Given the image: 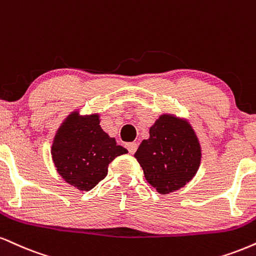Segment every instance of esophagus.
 I'll return each instance as SVG.
<instances>
[{"label":"esophagus","mask_w":256,"mask_h":256,"mask_svg":"<svg viewBox=\"0 0 256 256\" xmlns=\"http://www.w3.org/2000/svg\"><path fill=\"white\" fill-rule=\"evenodd\" d=\"M126 148H128V152L131 154V155H134V152H137V148H138V146H137V143H128L126 144Z\"/></svg>","instance_id":"esophagus-1"}]
</instances>
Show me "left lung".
Masks as SVG:
<instances>
[{"label": "left lung", "instance_id": "obj_1", "mask_svg": "<svg viewBox=\"0 0 256 256\" xmlns=\"http://www.w3.org/2000/svg\"><path fill=\"white\" fill-rule=\"evenodd\" d=\"M149 134L134 154L146 181L161 194L184 187L194 176L202 158L193 128L188 122L162 116Z\"/></svg>", "mask_w": 256, "mask_h": 256}]
</instances>
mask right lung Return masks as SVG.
Listing matches in <instances>:
<instances>
[{
    "instance_id": "1",
    "label": "right lung",
    "mask_w": 256,
    "mask_h": 256,
    "mask_svg": "<svg viewBox=\"0 0 256 256\" xmlns=\"http://www.w3.org/2000/svg\"><path fill=\"white\" fill-rule=\"evenodd\" d=\"M98 116L72 114L60 128L52 146V158L58 173L80 190H90L106 178L108 164L128 152L116 146L100 128Z\"/></svg>"
}]
</instances>
